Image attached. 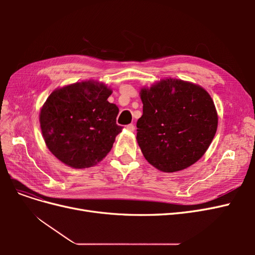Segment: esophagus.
Here are the masks:
<instances>
[{
  "instance_id": "obj_1",
  "label": "esophagus",
  "mask_w": 255,
  "mask_h": 255,
  "mask_svg": "<svg viewBox=\"0 0 255 255\" xmlns=\"http://www.w3.org/2000/svg\"><path fill=\"white\" fill-rule=\"evenodd\" d=\"M127 128L129 130V132H134V130H135L134 125H128V126H127Z\"/></svg>"
}]
</instances>
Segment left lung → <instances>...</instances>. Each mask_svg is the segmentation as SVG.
<instances>
[{
	"instance_id": "left-lung-1",
	"label": "left lung",
	"mask_w": 255,
	"mask_h": 255,
	"mask_svg": "<svg viewBox=\"0 0 255 255\" xmlns=\"http://www.w3.org/2000/svg\"><path fill=\"white\" fill-rule=\"evenodd\" d=\"M142 116L137 142L144 158L164 172L195 164L210 146L218 126L211 96L200 86L166 79L140 92Z\"/></svg>"
}]
</instances>
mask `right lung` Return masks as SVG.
Instances as JSON below:
<instances>
[{
	"label": "right lung",
	"instance_id": "obj_1",
	"mask_svg": "<svg viewBox=\"0 0 255 255\" xmlns=\"http://www.w3.org/2000/svg\"><path fill=\"white\" fill-rule=\"evenodd\" d=\"M112 90L83 82L53 91L40 112L45 144L64 164L88 168L102 160L122 129L116 123L117 105L107 99Z\"/></svg>",
	"mask_w": 255,
	"mask_h": 255
}]
</instances>
